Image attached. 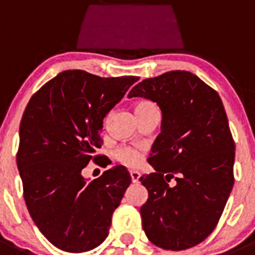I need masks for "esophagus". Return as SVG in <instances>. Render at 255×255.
Listing matches in <instances>:
<instances>
[{
  "label": "esophagus",
  "mask_w": 255,
  "mask_h": 255,
  "mask_svg": "<svg viewBox=\"0 0 255 255\" xmlns=\"http://www.w3.org/2000/svg\"><path fill=\"white\" fill-rule=\"evenodd\" d=\"M130 176H131L132 182H139V177H140V173L138 171H130Z\"/></svg>",
  "instance_id": "obj_1"
}]
</instances>
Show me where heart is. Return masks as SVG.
<instances>
[{"instance_id": "1", "label": "heart", "mask_w": 255, "mask_h": 255, "mask_svg": "<svg viewBox=\"0 0 255 255\" xmlns=\"http://www.w3.org/2000/svg\"><path fill=\"white\" fill-rule=\"evenodd\" d=\"M152 108H157L154 103L149 102V101H141V102H138L135 105V114H136V112L148 111V110H152ZM114 155L117 161L126 164V166H129V167L138 166L139 162L141 161L140 149L134 147H128V145L117 147L116 149H115Z\"/></svg>"}]
</instances>
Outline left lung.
Listing matches in <instances>:
<instances>
[{
	"mask_svg": "<svg viewBox=\"0 0 255 255\" xmlns=\"http://www.w3.org/2000/svg\"><path fill=\"white\" fill-rule=\"evenodd\" d=\"M128 97L153 101L162 111L148 158L155 171L139 179L148 190L140 208L145 235L167 251L195 247L217 226L234 186L235 143L222 101L184 70L144 79Z\"/></svg>",
	"mask_w": 255,
	"mask_h": 255,
	"instance_id": "obj_1",
	"label": "left lung"
}]
</instances>
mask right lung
Wrapping results in <instances>:
<instances>
[{"mask_svg":"<svg viewBox=\"0 0 255 255\" xmlns=\"http://www.w3.org/2000/svg\"><path fill=\"white\" fill-rule=\"evenodd\" d=\"M138 76L101 78L67 70L31 97L20 123L16 162L34 224L61 251L82 253L105 242L112 213L131 182L124 166L87 181L97 162L103 119Z\"/></svg>","mask_w":255,"mask_h":255,"instance_id":"add662e5","label":"right lung"}]
</instances>
